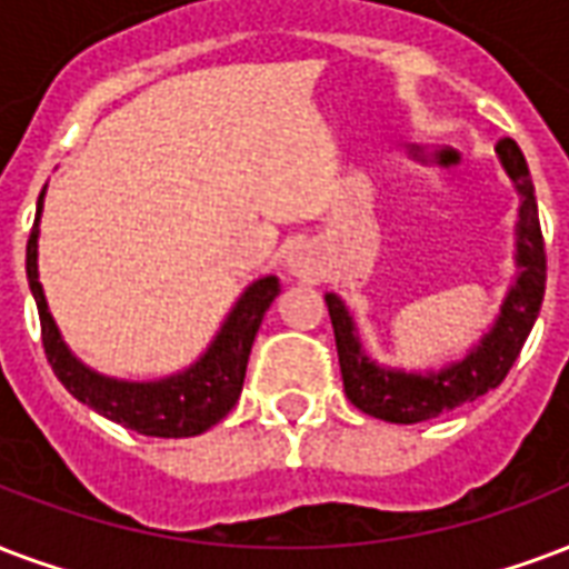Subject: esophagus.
Here are the masks:
<instances>
[{
	"mask_svg": "<svg viewBox=\"0 0 569 569\" xmlns=\"http://www.w3.org/2000/svg\"><path fill=\"white\" fill-rule=\"evenodd\" d=\"M286 268H289L298 280H316L319 271H322L319 250H316L313 244H298L295 250H289V256H286Z\"/></svg>",
	"mask_w": 569,
	"mask_h": 569,
	"instance_id": "1",
	"label": "esophagus"
}]
</instances>
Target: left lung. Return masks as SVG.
<instances>
[{"label":"left lung","mask_w":569,"mask_h":569,"mask_svg":"<svg viewBox=\"0 0 569 569\" xmlns=\"http://www.w3.org/2000/svg\"><path fill=\"white\" fill-rule=\"evenodd\" d=\"M496 149L507 176L522 193L519 223H516V250H519L516 262L522 271L507 295L496 328L480 340V346L466 361L441 372H429V376L381 370L361 352L352 316L346 313L340 298L337 295L325 298L333 325L337 355H340L346 397L355 409H361L370 418L388 420V423H420V420L459 409L466 402H475L477 397H483L505 381L526 346L528 333L535 328L546 292V244L540 232V214H537L535 184H531L526 154L510 137L498 140Z\"/></svg>","instance_id":"left-lung-1"}]
</instances>
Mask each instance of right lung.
I'll return each instance as SVG.
<instances>
[{"label": "right lung", "instance_id": "add662e5", "mask_svg": "<svg viewBox=\"0 0 569 569\" xmlns=\"http://www.w3.org/2000/svg\"><path fill=\"white\" fill-rule=\"evenodd\" d=\"M41 202L43 193L38 199L32 236L26 244V277H29V289H32L34 303H38L43 355L53 367L56 379L68 388V393H73L77 400L86 402L89 409H94L103 418L116 420V423L133 429L140 436H154V439H188V436H199L208 427H214L217 420L227 418L241 397L247 358L253 349L256 331L266 319V310L280 295V280L277 277L256 280L241 295L236 310L229 313L227 325L220 328L211 349L190 370L169 376L163 381H146V385L103 379L89 367H82L68 352L53 316L47 310V301H43V289L38 283Z\"/></svg>", "mask_w": 569, "mask_h": 569}]
</instances>
